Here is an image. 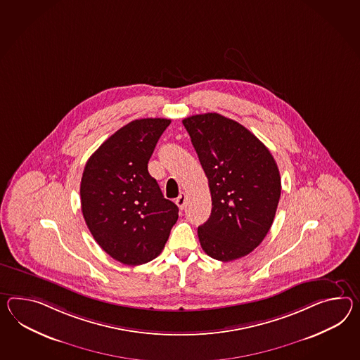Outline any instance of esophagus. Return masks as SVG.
<instances>
[{"label":"esophagus","instance_id":"esophagus-1","mask_svg":"<svg viewBox=\"0 0 360 360\" xmlns=\"http://www.w3.org/2000/svg\"><path fill=\"white\" fill-rule=\"evenodd\" d=\"M186 202H187V193H181V195L176 198V205H178L181 210H184V207H186Z\"/></svg>","mask_w":360,"mask_h":360}]
</instances>
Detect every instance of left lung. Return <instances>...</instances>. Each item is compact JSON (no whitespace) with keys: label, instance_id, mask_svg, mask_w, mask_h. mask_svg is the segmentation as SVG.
<instances>
[{"label":"left lung","instance_id":"1","mask_svg":"<svg viewBox=\"0 0 360 360\" xmlns=\"http://www.w3.org/2000/svg\"><path fill=\"white\" fill-rule=\"evenodd\" d=\"M182 122L211 191V216L198 228L202 248L219 262L243 257L272 226L281 196L277 164L252 132L224 115H191Z\"/></svg>","mask_w":360,"mask_h":360}]
</instances>
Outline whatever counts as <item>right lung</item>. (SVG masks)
<instances>
[{"instance_id":"right-lung-1","label":"right lung","mask_w":360,"mask_h":360,"mask_svg":"<svg viewBox=\"0 0 360 360\" xmlns=\"http://www.w3.org/2000/svg\"><path fill=\"white\" fill-rule=\"evenodd\" d=\"M170 120L143 118L121 127L88 158L80 182L83 217L115 260L141 265L158 257L178 219L148 161Z\"/></svg>"}]
</instances>
